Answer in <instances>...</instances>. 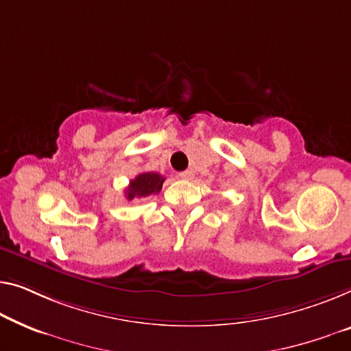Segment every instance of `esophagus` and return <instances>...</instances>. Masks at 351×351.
<instances>
[{
	"instance_id": "1",
	"label": "esophagus",
	"mask_w": 351,
	"mask_h": 351,
	"mask_svg": "<svg viewBox=\"0 0 351 351\" xmlns=\"http://www.w3.org/2000/svg\"><path fill=\"white\" fill-rule=\"evenodd\" d=\"M180 176L182 178V180H192V178H193V170H184V171H181Z\"/></svg>"
}]
</instances>
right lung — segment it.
Listing matches in <instances>:
<instances>
[{
	"label": "right lung",
	"instance_id": "add662e5",
	"mask_svg": "<svg viewBox=\"0 0 351 351\" xmlns=\"http://www.w3.org/2000/svg\"><path fill=\"white\" fill-rule=\"evenodd\" d=\"M164 181V176L159 173H153V171L140 173L129 182L128 189H125V198L128 200H134V198H143L159 193Z\"/></svg>",
	"mask_w": 351,
	"mask_h": 351
}]
</instances>
